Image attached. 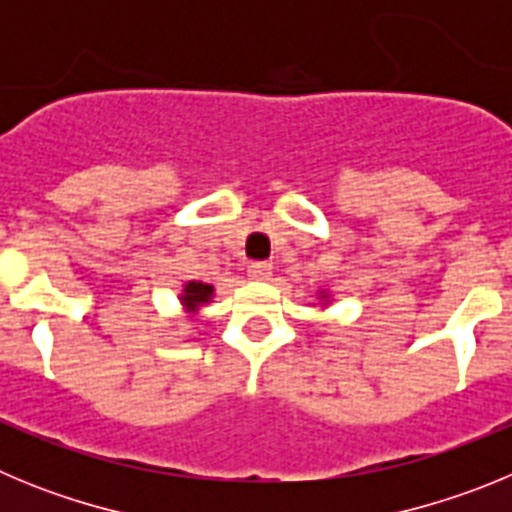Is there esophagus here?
<instances>
[{
    "label": "esophagus",
    "instance_id": "obj_1",
    "mask_svg": "<svg viewBox=\"0 0 512 512\" xmlns=\"http://www.w3.org/2000/svg\"><path fill=\"white\" fill-rule=\"evenodd\" d=\"M248 277L264 282V279L271 277V264H266V261H253V264L248 266Z\"/></svg>",
    "mask_w": 512,
    "mask_h": 512
}]
</instances>
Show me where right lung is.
<instances>
[{
    "instance_id": "1",
    "label": "right lung",
    "mask_w": 512,
    "mask_h": 512,
    "mask_svg": "<svg viewBox=\"0 0 512 512\" xmlns=\"http://www.w3.org/2000/svg\"><path fill=\"white\" fill-rule=\"evenodd\" d=\"M212 284H205V282H189L184 284V295H182V302L187 310H197L200 305H205V302H210L212 297Z\"/></svg>"
}]
</instances>
